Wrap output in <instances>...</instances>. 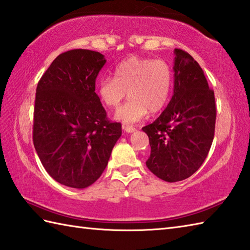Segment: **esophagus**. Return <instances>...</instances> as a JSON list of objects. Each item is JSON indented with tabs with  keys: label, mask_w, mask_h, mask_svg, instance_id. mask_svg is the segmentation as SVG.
Here are the masks:
<instances>
[{
	"label": "esophagus",
	"mask_w": 250,
	"mask_h": 250,
	"mask_svg": "<svg viewBox=\"0 0 250 250\" xmlns=\"http://www.w3.org/2000/svg\"><path fill=\"white\" fill-rule=\"evenodd\" d=\"M122 129H124L125 132H128V133H132V132L135 131V128L133 125H128L122 126Z\"/></svg>",
	"instance_id": "34e87169"
}]
</instances>
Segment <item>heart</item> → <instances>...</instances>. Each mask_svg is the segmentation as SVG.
<instances>
[{
	"mask_svg": "<svg viewBox=\"0 0 250 250\" xmlns=\"http://www.w3.org/2000/svg\"><path fill=\"white\" fill-rule=\"evenodd\" d=\"M172 86L173 72L167 62L130 57L116 66L114 78L101 79L98 94L109 108H118L129 95L131 100L116 114L117 119L128 124L140 121L148 110L151 114L160 111L167 103Z\"/></svg>",
	"mask_w": 250,
	"mask_h": 250,
	"instance_id": "1",
	"label": "heart"
}]
</instances>
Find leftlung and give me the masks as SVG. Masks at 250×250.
<instances>
[{
	"label": "left lung",
	"instance_id": "obj_1",
	"mask_svg": "<svg viewBox=\"0 0 250 250\" xmlns=\"http://www.w3.org/2000/svg\"><path fill=\"white\" fill-rule=\"evenodd\" d=\"M174 94L167 107L142 130L149 137L150 172L168 183L190 177L203 164L215 134L214 90L188 52L174 50Z\"/></svg>",
	"mask_w": 250,
	"mask_h": 250
}]
</instances>
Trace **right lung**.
Masks as SVG:
<instances>
[{
    "label": "right lung",
    "mask_w": 250,
    "mask_h": 250,
    "mask_svg": "<svg viewBox=\"0 0 250 250\" xmlns=\"http://www.w3.org/2000/svg\"><path fill=\"white\" fill-rule=\"evenodd\" d=\"M106 63L98 51L73 49L58 56L36 87L33 144L50 176L67 187L92 185L121 136L95 93Z\"/></svg>",
    "instance_id": "add662e5"
}]
</instances>
